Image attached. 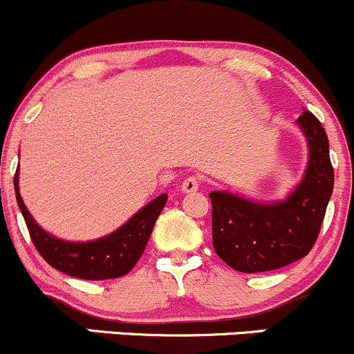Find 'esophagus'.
<instances>
[{"label":"esophagus","instance_id":"esophagus-1","mask_svg":"<svg viewBox=\"0 0 354 354\" xmlns=\"http://www.w3.org/2000/svg\"><path fill=\"white\" fill-rule=\"evenodd\" d=\"M199 187H201V177L197 176H189L184 182H182V191L184 192H189V194L196 192Z\"/></svg>","mask_w":354,"mask_h":354}]
</instances>
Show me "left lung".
I'll return each instance as SVG.
<instances>
[{
    "mask_svg": "<svg viewBox=\"0 0 354 354\" xmlns=\"http://www.w3.org/2000/svg\"><path fill=\"white\" fill-rule=\"evenodd\" d=\"M297 124L309 145L302 182L285 201L260 204L230 192H211L212 245L224 263L243 273L287 267L313 250L333 194L329 140L310 111Z\"/></svg>",
    "mask_w": 354,
    "mask_h": 354,
    "instance_id": "left-lung-1",
    "label": "left lung"
}]
</instances>
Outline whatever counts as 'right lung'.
Instances as JSON below:
<instances>
[{"label": "right lung", "mask_w": 354, "mask_h": 354, "mask_svg": "<svg viewBox=\"0 0 354 354\" xmlns=\"http://www.w3.org/2000/svg\"><path fill=\"white\" fill-rule=\"evenodd\" d=\"M15 194L30 238L41 258L50 267L84 280H106L127 275L143 254L155 221L167 203V194H162L140 209L115 233L94 241L72 243L52 236L35 223L18 192V170L15 174Z\"/></svg>", "instance_id": "obj_1"}]
</instances>
